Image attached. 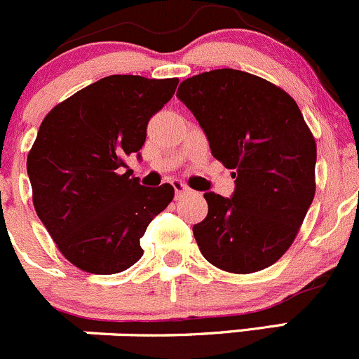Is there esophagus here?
<instances>
[{
  "label": "esophagus",
  "mask_w": 359,
  "mask_h": 359,
  "mask_svg": "<svg viewBox=\"0 0 359 359\" xmlns=\"http://www.w3.org/2000/svg\"><path fill=\"white\" fill-rule=\"evenodd\" d=\"M171 184H172V188H175V191H176V197H181V195L187 194V191H188L187 184L181 183L180 180H172Z\"/></svg>",
  "instance_id": "obj_1"
}]
</instances>
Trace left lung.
I'll list each match as a JSON object with an SVG mask.
<instances>
[{"mask_svg": "<svg viewBox=\"0 0 359 359\" xmlns=\"http://www.w3.org/2000/svg\"><path fill=\"white\" fill-rule=\"evenodd\" d=\"M176 95L236 178L232 198L204 194L208 216L194 225L202 257L230 274L271 267L293 244L316 194V140L295 99L229 67L187 78Z\"/></svg>", "mask_w": 359, "mask_h": 359, "instance_id": "8db88e82", "label": "left lung"}]
</instances>
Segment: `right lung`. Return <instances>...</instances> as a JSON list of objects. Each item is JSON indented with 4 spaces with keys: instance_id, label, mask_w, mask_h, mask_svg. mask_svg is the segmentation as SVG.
<instances>
[{
    "instance_id": "1",
    "label": "right lung",
    "mask_w": 359,
    "mask_h": 359,
    "mask_svg": "<svg viewBox=\"0 0 359 359\" xmlns=\"http://www.w3.org/2000/svg\"><path fill=\"white\" fill-rule=\"evenodd\" d=\"M178 78L111 74L59 102L27 154L38 218L67 262L90 274H118L143 250L140 239L175 197L169 183L141 187L126 158L143 148L151 116Z\"/></svg>"
}]
</instances>
